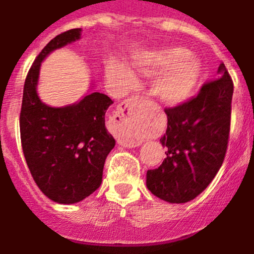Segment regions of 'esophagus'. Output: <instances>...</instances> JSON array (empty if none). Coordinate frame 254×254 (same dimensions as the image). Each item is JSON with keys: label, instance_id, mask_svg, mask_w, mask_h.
Masks as SVG:
<instances>
[{"label": "esophagus", "instance_id": "1", "mask_svg": "<svg viewBox=\"0 0 254 254\" xmlns=\"http://www.w3.org/2000/svg\"><path fill=\"white\" fill-rule=\"evenodd\" d=\"M143 97L133 96L121 102L111 119V129L120 144L127 147L139 145L138 136V107L143 102Z\"/></svg>", "mask_w": 254, "mask_h": 254}]
</instances>
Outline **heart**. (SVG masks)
Instances as JSON below:
<instances>
[{
  "label": "heart",
  "mask_w": 254,
  "mask_h": 254,
  "mask_svg": "<svg viewBox=\"0 0 254 254\" xmlns=\"http://www.w3.org/2000/svg\"><path fill=\"white\" fill-rule=\"evenodd\" d=\"M187 56L183 48H161L142 52L134 57L133 66L140 74L152 75L165 70L154 79L151 93L166 103H179L188 98L199 78V64ZM107 78L119 90H129L135 85V76L119 63H110Z\"/></svg>",
  "instance_id": "heart-1"
}]
</instances>
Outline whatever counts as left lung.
<instances>
[{
	"label": "left lung",
	"instance_id": "8db88e82",
	"mask_svg": "<svg viewBox=\"0 0 254 254\" xmlns=\"http://www.w3.org/2000/svg\"><path fill=\"white\" fill-rule=\"evenodd\" d=\"M219 76L206 81L197 96L167 107L166 158L147 171V188L160 199L185 203L212 182L224 162L230 134L234 84L224 64Z\"/></svg>",
	"mask_w": 254,
	"mask_h": 254
}]
</instances>
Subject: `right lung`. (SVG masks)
Instances as JSON below:
<instances>
[{
  "label": "right lung",
  "mask_w": 254,
  "mask_h": 254,
  "mask_svg": "<svg viewBox=\"0 0 254 254\" xmlns=\"http://www.w3.org/2000/svg\"><path fill=\"white\" fill-rule=\"evenodd\" d=\"M80 30L56 35L41 51L26 75L20 110L21 147L30 174L42 193L63 204L80 202L100 188L106 157L115 147L105 127V114L114 103L110 97L93 92L55 109L37 94L42 60L80 38Z\"/></svg>",
  "instance_id": "1"
}]
</instances>
